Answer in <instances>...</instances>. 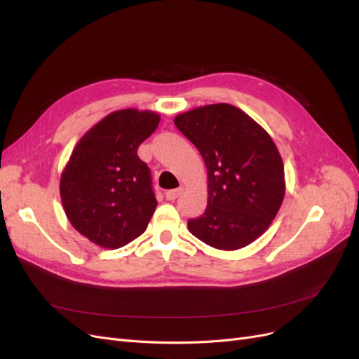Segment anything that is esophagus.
I'll use <instances>...</instances> for the list:
<instances>
[{"label": "esophagus", "instance_id": "34e87169", "mask_svg": "<svg viewBox=\"0 0 359 359\" xmlns=\"http://www.w3.org/2000/svg\"><path fill=\"white\" fill-rule=\"evenodd\" d=\"M181 193H182V189L180 187V189H175V190H168V191L165 193V196H166L168 201H175Z\"/></svg>", "mask_w": 359, "mask_h": 359}]
</instances>
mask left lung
<instances>
[{"mask_svg":"<svg viewBox=\"0 0 359 359\" xmlns=\"http://www.w3.org/2000/svg\"><path fill=\"white\" fill-rule=\"evenodd\" d=\"M208 173V205L189 231L214 248L238 250L262 235L285 198V168L274 140L245 112L227 103L175 116Z\"/></svg>","mask_w":359,"mask_h":359,"instance_id":"left-lung-1","label":"left lung"}]
</instances>
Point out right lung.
Listing matches in <instances>:
<instances>
[{"mask_svg":"<svg viewBox=\"0 0 359 359\" xmlns=\"http://www.w3.org/2000/svg\"><path fill=\"white\" fill-rule=\"evenodd\" d=\"M158 123L151 111H116L73 149L60 181L61 202L72 226L91 243L119 248L145 232L157 201L137 148Z\"/></svg>","mask_w":359,"mask_h":359,"instance_id":"1","label":"right lung"}]
</instances>
